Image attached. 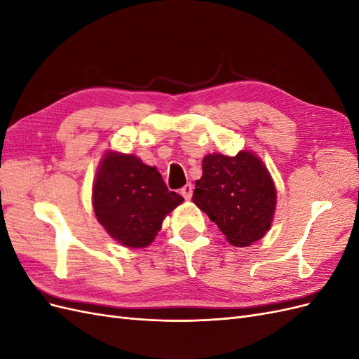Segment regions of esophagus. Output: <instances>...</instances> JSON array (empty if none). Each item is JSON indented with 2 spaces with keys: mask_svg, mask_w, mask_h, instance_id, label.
Returning <instances> with one entry per match:
<instances>
[{
  "mask_svg": "<svg viewBox=\"0 0 359 359\" xmlns=\"http://www.w3.org/2000/svg\"><path fill=\"white\" fill-rule=\"evenodd\" d=\"M181 194L184 196V199L190 201L191 196H193V186H191V184H186V186L181 189Z\"/></svg>",
  "mask_w": 359,
  "mask_h": 359,
  "instance_id": "1",
  "label": "esophagus"
}]
</instances>
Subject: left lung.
I'll return each mask as SVG.
<instances>
[{"instance_id":"left-lung-1","label":"left lung","mask_w":359,"mask_h":359,"mask_svg":"<svg viewBox=\"0 0 359 359\" xmlns=\"http://www.w3.org/2000/svg\"><path fill=\"white\" fill-rule=\"evenodd\" d=\"M193 202L208 214L235 247H248L269 231L277 206V190L269 170L252 151L235 157L206 154Z\"/></svg>"}]
</instances>
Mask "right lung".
<instances>
[{
	"label": "right lung",
	"mask_w": 359,
	"mask_h": 359,
	"mask_svg": "<svg viewBox=\"0 0 359 359\" xmlns=\"http://www.w3.org/2000/svg\"><path fill=\"white\" fill-rule=\"evenodd\" d=\"M184 198L168 190L156 166L133 154L107 151L93 182L97 220L115 241L144 248L154 241L163 220Z\"/></svg>",
	"instance_id": "add662e5"
}]
</instances>
